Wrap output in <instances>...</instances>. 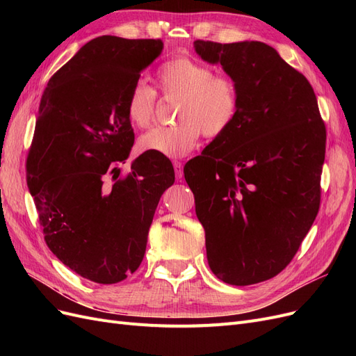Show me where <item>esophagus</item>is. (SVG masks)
Segmentation results:
<instances>
[{
	"instance_id": "1",
	"label": "esophagus",
	"mask_w": 356,
	"mask_h": 356,
	"mask_svg": "<svg viewBox=\"0 0 356 356\" xmlns=\"http://www.w3.org/2000/svg\"><path fill=\"white\" fill-rule=\"evenodd\" d=\"M174 169H175L177 179H181L182 175H184V169H182V163L179 160H174Z\"/></svg>"
}]
</instances>
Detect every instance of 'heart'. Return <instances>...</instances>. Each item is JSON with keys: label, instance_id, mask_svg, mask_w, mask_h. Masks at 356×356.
Listing matches in <instances>:
<instances>
[{"label": "heart", "instance_id": "heart-1", "mask_svg": "<svg viewBox=\"0 0 356 356\" xmlns=\"http://www.w3.org/2000/svg\"><path fill=\"white\" fill-rule=\"evenodd\" d=\"M156 81L165 98H179L178 124L157 126L143 135L139 147L166 157H184L196 148L200 135L220 138L233 126L239 114L241 95L229 75L213 74L212 68L195 58L179 55L166 60L156 72ZM157 93L136 81L126 99V115L136 127L152 124Z\"/></svg>", "mask_w": 356, "mask_h": 356}]
</instances>
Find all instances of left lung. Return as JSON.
I'll return each mask as SVG.
<instances>
[{
    "mask_svg": "<svg viewBox=\"0 0 356 356\" xmlns=\"http://www.w3.org/2000/svg\"><path fill=\"white\" fill-rule=\"evenodd\" d=\"M195 47L236 81L241 106L184 177L197 196L213 275L230 285L258 284L291 263L316 218L325 123L314 88L273 47L203 40Z\"/></svg>",
    "mask_w": 356,
    "mask_h": 356,
    "instance_id": "left-lung-1",
    "label": "left lung"
}]
</instances>
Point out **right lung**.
Segmentation results:
<instances>
[{
    "label": "right lung",
    "instance_id": "1",
    "mask_svg": "<svg viewBox=\"0 0 356 356\" xmlns=\"http://www.w3.org/2000/svg\"><path fill=\"white\" fill-rule=\"evenodd\" d=\"M161 40L102 35L49 80L26 157V182L50 251L96 284H117L141 264L170 160L144 153L122 174L135 134L129 90Z\"/></svg>",
    "mask_w": 356,
    "mask_h": 356
}]
</instances>
